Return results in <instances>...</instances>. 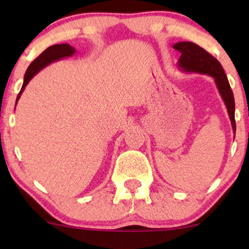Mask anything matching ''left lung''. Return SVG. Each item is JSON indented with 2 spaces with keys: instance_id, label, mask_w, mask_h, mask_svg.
Instances as JSON below:
<instances>
[{
  "instance_id": "8db88e82",
  "label": "left lung",
  "mask_w": 249,
  "mask_h": 249,
  "mask_svg": "<svg viewBox=\"0 0 249 249\" xmlns=\"http://www.w3.org/2000/svg\"><path fill=\"white\" fill-rule=\"evenodd\" d=\"M173 49L180 53L178 67L182 71L213 77L220 96L227 107L233 132H235V118H234L235 103H234L233 91L218 59L214 58L206 50L192 42H178L173 45Z\"/></svg>"
}]
</instances>
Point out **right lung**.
Segmentation results:
<instances>
[{
  "label": "right lung",
  "instance_id": "obj_1",
  "mask_svg": "<svg viewBox=\"0 0 249 249\" xmlns=\"http://www.w3.org/2000/svg\"><path fill=\"white\" fill-rule=\"evenodd\" d=\"M75 53H76L75 48H72L70 44H68V43L51 45V47L47 48V49L43 51V53L38 57H37L35 61L31 62V64L28 67L27 71H25L23 85H22L21 91H19L18 96H17V98H16V104H17V102H18L22 92L24 91L25 87L28 85V83L30 82V79L33 78V77L35 76L37 72H39L43 68L48 67V65L51 64L53 62L59 61V59L64 58V57H71Z\"/></svg>",
  "mask_w": 249,
  "mask_h": 249
}]
</instances>
